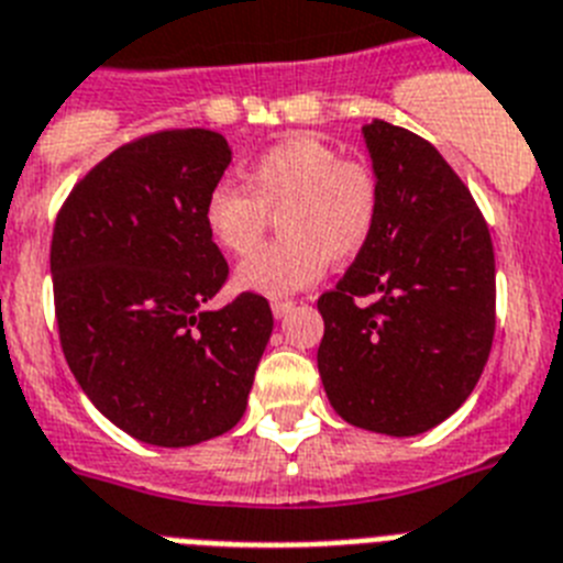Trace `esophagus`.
<instances>
[{"mask_svg": "<svg viewBox=\"0 0 563 563\" xmlns=\"http://www.w3.org/2000/svg\"><path fill=\"white\" fill-rule=\"evenodd\" d=\"M273 316H276V319H285L287 313H290V310H296V301H287V299H276L273 301Z\"/></svg>", "mask_w": 563, "mask_h": 563, "instance_id": "esophagus-1", "label": "esophagus"}]
</instances>
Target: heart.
<instances>
[{
    "mask_svg": "<svg viewBox=\"0 0 563 563\" xmlns=\"http://www.w3.org/2000/svg\"><path fill=\"white\" fill-rule=\"evenodd\" d=\"M378 210L382 181L367 158L339 156L316 136H290L250 162L244 185L210 187L201 219L224 253L246 256L278 212L283 239L244 258L235 285L287 296L313 285L328 262H353L376 230Z\"/></svg>",
    "mask_w": 563,
    "mask_h": 563,
    "instance_id": "heart-1",
    "label": "heart"
}]
</instances>
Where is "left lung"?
<instances>
[{
	"label": "left lung",
	"instance_id": "8db88e82",
	"mask_svg": "<svg viewBox=\"0 0 563 563\" xmlns=\"http://www.w3.org/2000/svg\"><path fill=\"white\" fill-rule=\"evenodd\" d=\"M382 181L367 247L319 296V373L347 424L419 435L453 416L496 335V256L470 187L427 139L364 128Z\"/></svg>",
	"mask_w": 563,
	"mask_h": 563
}]
</instances>
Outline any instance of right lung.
Returning <instances> with one entry per match:
<instances>
[{"instance_id":"right-lung-1","label":"right lung","mask_w":563,"mask_h":563,"mask_svg":"<svg viewBox=\"0 0 563 563\" xmlns=\"http://www.w3.org/2000/svg\"><path fill=\"white\" fill-rule=\"evenodd\" d=\"M228 165L222 133H147L76 181L53 224L67 367L96 410L144 444L190 446L239 424L273 333L258 292L205 310L230 273L201 219Z\"/></svg>"}]
</instances>
